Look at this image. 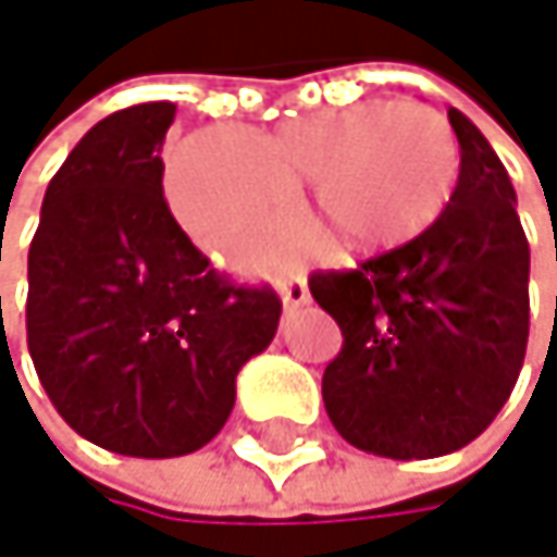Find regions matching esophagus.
<instances>
[{
  "instance_id": "1",
  "label": "esophagus",
  "mask_w": 557,
  "mask_h": 557,
  "mask_svg": "<svg viewBox=\"0 0 557 557\" xmlns=\"http://www.w3.org/2000/svg\"><path fill=\"white\" fill-rule=\"evenodd\" d=\"M281 297H284V307L287 310H297V307L310 304V290H307L304 276H290V281H284L281 284Z\"/></svg>"
}]
</instances>
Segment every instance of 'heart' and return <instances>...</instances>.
Instances as JSON below:
<instances>
[{"label":"heart","instance_id":"heart-1","mask_svg":"<svg viewBox=\"0 0 557 557\" xmlns=\"http://www.w3.org/2000/svg\"><path fill=\"white\" fill-rule=\"evenodd\" d=\"M459 141L443 111L419 101H360L290 117L273 132L208 128L168 161L164 190L194 244L250 263L313 218L352 250H386L422 234L459 181Z\"/></svg>","mask_w":557,"mask_h":557}]
</instances>
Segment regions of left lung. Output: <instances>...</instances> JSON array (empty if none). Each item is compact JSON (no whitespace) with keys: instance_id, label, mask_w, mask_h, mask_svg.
<instances>
[{"instance_id":"8db88e82","label":"left lung","mask_w":557,"mask_h":557,"mask_svg":"<svg viewBox=\"0 0 557 557\" xmlns=\"http://www.w3.org/2000/svg\"><path fill=\"white\" fill-rule=\"evenodd\" d=\"M459 184L419 237L352 270L310 273L343 346L323 370L343 440L386 459H435L482 435L525 363L529 240L515 187L456 108Z\"/></svg>"}]
</instances>
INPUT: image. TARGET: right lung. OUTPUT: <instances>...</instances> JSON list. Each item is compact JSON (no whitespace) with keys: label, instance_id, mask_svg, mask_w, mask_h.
Here are the masks:
<instances>
[{"label":"right lung","instance_id":"right-lung-1","mask_svg":"<svg viewBox=\"0 0 557 557\" xmlns=\"http://www.w3.org/2000/svg\"><path fill=\"white\" fill-rule=\"evenodd\" d=\"M171 101L108 114L49 181L28 247L35 373L82 440L135 459L208 446L234 380L281 323L270 284H237L164 201Z\"/></svg>","mask_w":557,"mask_h":557}]
</instances>
